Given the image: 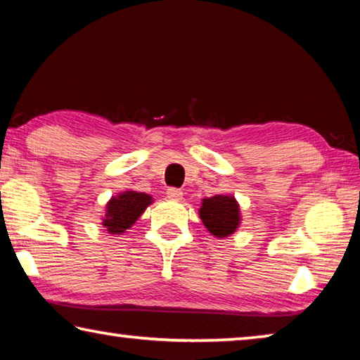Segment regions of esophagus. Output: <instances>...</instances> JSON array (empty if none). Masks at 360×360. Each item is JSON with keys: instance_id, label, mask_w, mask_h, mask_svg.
<instances>
[{"instance_id": "1", "label": "esophagus", "mask_w": 360, "mask_h": 360, "mask_svg": "<svg viewBox=\"0 0 360 360\" xmlns=\"http://www.w3.org/2000/svg\"><path fill=\"white\" fill-rule=\"evenodd\" d=\"M167 197L169 200H181L182 198V191H181V188H176V187H169V188H167Z\"/></svg>"}]
</instances>
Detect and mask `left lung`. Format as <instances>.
Segmentation results:
<instances>
[{
  "mask_svg": "<svg viewBox=\"0 0 360 360\" xmlns=\"http://www.w3.org/2000/svg\"><path fill=\"white\" fill-rule=\"evenodd\" d=\"M198 214L205 227L216 238L230 236L241 222L240 205L231 195H214L211 198H203Z\"/></svg>",
  "mask_w": 360,
  "mask_h": 360,
  "instance_id": "8db88e82",
  "label": "left lung"
}]
</instances>
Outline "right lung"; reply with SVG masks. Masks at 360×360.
<instances>
[{
    "instance_id": "right-lung-1",
    "label": "right lung",
    "mask_w": 360,
    "mask_h": 360,
    "mask_svg": "<svg viewBox=\"0 0 360 360\" xmlns=\"http://www.w3.org/2000/svg\"><path fill=\"white\" fill-rule=\"evenodd\" d=\"M154 202L150 195L135 191L120 192L109 200L106 214L101 219L103 227L111 235H122L135 224L146 208Z\"/></svg>"
}]
</instances>
